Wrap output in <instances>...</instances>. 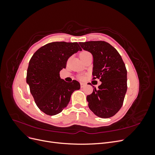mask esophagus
I'll use <instances>...</instances> for the list:
<instances>
[{"mask_svg":"<svg viewBox=\"0 0 155 155\" xmlns=\"http://www.w3.org/2000/svg\"><path fill=\"white\" fill-rule=\"evenodd\" d=\"M85 85H86V84H85V83H83V82H81V83H80V85H81V88H83L85 86Z\"/></svg>","mask_w":155,"mask_h":155,"instance_id":"34e87169","label":"esophagus"}]
</instances>
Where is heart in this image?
<instances>
[{"instance_id": "b5f03b06", "label": "heart", "mask_w": 155, "mask_h": 155, "mask_svg": "<svg viewBox=\"0 0 155 155\" xmlns=\"http://www.w3.org/2000/svg\"><path fill=\"white\" fill-rule=\"evenodd\" d=\"M88 54H90V53L88 52V51H82V52L80 53V54H79V56H80V58H81V57H83V56L87 55Z\"/></svg>"}]
</instances>
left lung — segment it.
<instances>
[{
    "mask_svg": "<svg viewBox=\"0 0 155 155\" xmlns=\"http://www.w3.org/2000/svg\"><path fill=\"white\" fill-rule=\"evenodd\" d=\"M93 56V79L101 84L87 96L88 107L97 116L108 118L122 107L127 89V70L122 58L113 46L105 41L79 43Z\"/></svg>",
    "mask_w": 155,
    "mask_h": 155,
    "instance_id": "8db88e82",
    "label": "left lung"
}]
</instances>
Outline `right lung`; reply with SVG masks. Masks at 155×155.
<instances>
[{
	"instance_id": "add662e5",
	"label": "right lung",
	"mask_w": 155,
	"mask_h": 155,
	"mask_svg": "<svg viewBox=\"0 0 155 155\" xmlns=\"http://www.w3.org/2000/svg\"><path fill=\"white\" fill-rule=\"evenodd\" d=\"M81 48L78 43L53 42L37 50L30 60L26 83L39 109L54 116L66 107L72 93L80 88L76 80L67 83L59 72L66 68L68 59Z\"/></svg>"
}]
</instances>
